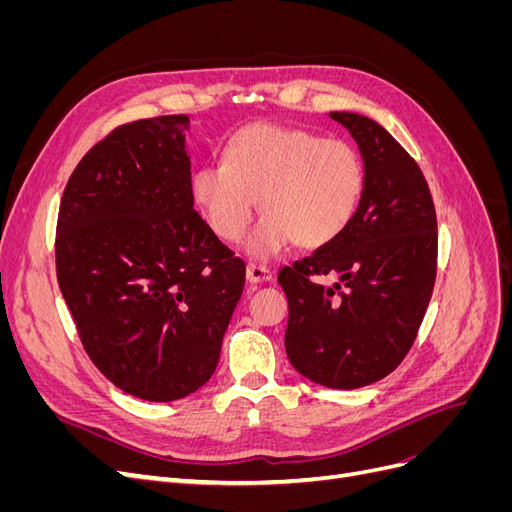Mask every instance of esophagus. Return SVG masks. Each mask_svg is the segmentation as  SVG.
Listing matches in <instances>:
<instances>
[{
    "instance_id": "obj_1",
    "label": "esophagus",
    "mask_w": 512,
    "mask_h": 512,
    "mask_svg": "<svg viewBox=\"0 0 512 512\" xmlns=\"http://www.w3.org/2000/svg\"><path fill=\"white\" fill-rule=\"evenodd\" d=\"M245 277H247V282H250V284H265V282L273 280V273L262 265H247Z\"/></svg>"
}]
</instances>
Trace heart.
I'll return each mask as SVG.
<instances>
[{
    "mask_svg": "<svg viewBox=\"0 0 512 512\" xmlns=\"http://www.w3.org/2000/svg\"><path fill=\"white\" fill-rule=\"evenodd\" d=\"M365 192V166L344 141L277 123H252L230 136L226 162L198 166L192 194L215 235L239 241L258 209L267 215L245 252L269 260L292 243L322 247L350 226Z\"/></svg>",
    "mask_w": 512,
    "mask_h": 512,
    "instance_id": "obj_1",
    "label": "heart"
}]
</instances>
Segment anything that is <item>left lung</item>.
I'll list each match as a JSON object with an SVG mask.
<instances>
[{"label": "left lung", "mask_w": 512, "mask_h": 512, "mask_svg": "<svg viewBox=\"0 0 512 512\" xmlns=\"http://www.w3.org/2000/svg\"><path fill=\"white\" fill-rule=\"evenodd\" d=\"M331 119L359 145L365 192L342 235L277 275L288 297L284 344L307 380L361 389L389 376L414 344L436 282L438 222L421 168L380 123ZM316 274L338 282L322 287Z\"/></svg>", "instance_id": "left-lung-1"}]
</instances>
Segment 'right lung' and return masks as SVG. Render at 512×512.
Returning <instances> with one entry per match:
<instances>
[{
    "label": "right lung",
    "instance_id": "right-lung-1",
    "mask_svg": "<svg viewBox=\"0 0 512 512\" xmlns=\"http://www.w3.org/2000/svg\"><path fill=\"white\" fill-rule=\"evenodd\" d=\"M185 115L126 123L87 151L57 220V280L81 342L121 391L175 401L220 361L243 260L194 211Z\"/></svg>",
    "mask_w": 512,
    "mask_h": 512
}]
</instances>
